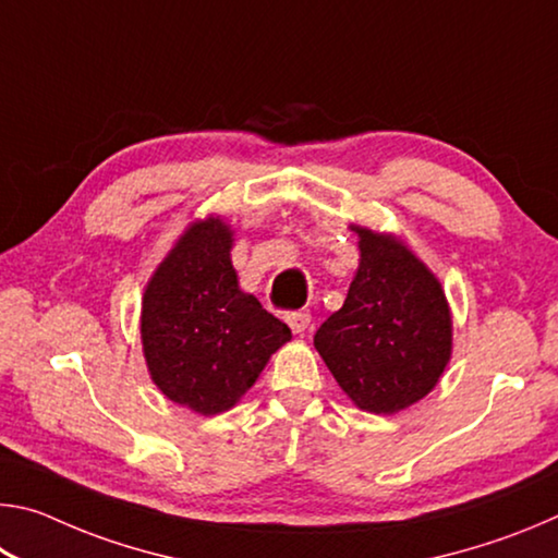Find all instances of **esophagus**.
Here are the masks:
<instances>
[{"instance_id": "obj_1", "label": "esophagus", "mask_w": 558, "mask_h": 558, "mask_svg": "<svg viewBox=\"0 0 558 558\" xmlns=\"http://www.w3.org/2000/svg\"><path fill=\"white\" fill-rule=\"evenodd\" d=\"M286 323L288 327L292 329L295 335H302L310 325V313H305V310H295V313H288L286 315Z\"/></svg>"}]
</instances>
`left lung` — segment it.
<instances>
[{"mask_svg":"<svg viewBox=\"0 0 558 558\" xmlns=\"http://www.w3.org/2000/svg\"><path fill=\"white\" fill-rule=\"evenodd\" d=\"M359 268L344 305L315 335L342 391L369 413H399L438 384L452 323L438 278L389 233L352 226Z\"/></svg>","mask_w":558,"mask_h":558,"instance_id":"1","label":"left lung"}]
</instances>
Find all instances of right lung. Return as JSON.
<instances>
[{"mask_svg":"<svg viewBox=\"0 0 558 558\" xmlns=\"http://www.w3.org/2000/svg\"><path fill=\"white\" fill-rule=\"evenodd\" d=\"M233 231L219 216L182 233L143 298V352L157 389L202 415L229 411L251 389L290 327L239 288Z\"/></svg>","mask_w":558,"mask_h":558,"instance_id":"right-lung-1","label":"right lung"}]
</instances>
